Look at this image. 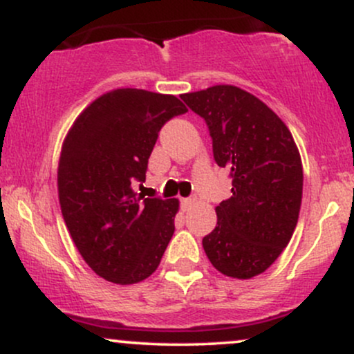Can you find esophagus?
Wrapping results in <instances>:
<instances>
[{
  "mask_svg": "<svg viewBox=\"0 0 354 354\" xmlns=\"http://www.w3.org/2000/svg\"><path fill=\"white\" fill-rule=\"evenodd\" d=\"M194 203V198H185V200H181V206H183V209H188V208H191V205H193Z\"/></svg>",
  "mask_w": 354,
  "mask_h": 354,
  "instance_id": "1",
  "label": "esophagus"
}]
</instances>
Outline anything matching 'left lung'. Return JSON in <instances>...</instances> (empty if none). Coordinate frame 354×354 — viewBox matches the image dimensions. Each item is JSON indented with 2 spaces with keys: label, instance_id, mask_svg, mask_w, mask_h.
Returning <instances> with one entry per match:
<instances>
[{
  "label": "left lung",
  "instance_id": "8db88e82",
  "mask_svg": "<svg viewBox=\"0 0 354 354\" xmlns=\"http://www.w3.org/2000/svg\"><path fill=\"white\" fill-rule=\"evenodd\" d=\"M205 120L213 158L230 171L231 196L203 238L211 265L231 278L261 274L288 246L303 196V166L286 124L256 96L230 84L181 95Z\"/></svg>",
  "mask_w": 354,
  "mask_h": 354
}]
</instances>
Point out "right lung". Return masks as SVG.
I'll return each mask as SVG.
<instances>
[{
    "instance_id": "obj_1",
    "label": "right lung",
    "mask_w": 354,
    "mask_h": 354,
    "mask_svg": "<svg viewBox=\"0 0 354 354\" xmlns=\"http://www.w3.org/2000/svg\"><path fill=\"white\" fill-rule=\"evenodd\" d=\"M176 96L123 88L100 96L68 133L58 166L61 213L88 266L116 284L156 271L174 233L178 200L145 198L161 128L186 113Z\"/></svg>"
}]
</instances>
